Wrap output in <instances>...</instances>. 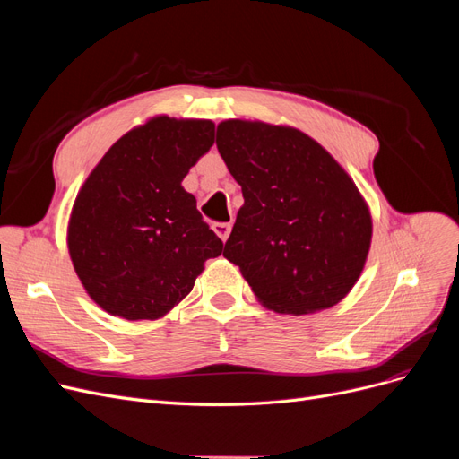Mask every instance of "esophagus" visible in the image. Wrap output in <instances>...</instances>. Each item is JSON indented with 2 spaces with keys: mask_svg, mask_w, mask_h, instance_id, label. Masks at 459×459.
Listing matches in <instances>:
<instances>
[{
  "mask_svg": "<svg viewBox=\"0 0 459 459\" xmlns=\"http://www.w3.org/2000/svg\"><path fill=\"white\" fill-rule=\"evenodd\" d=\"M212 230H214V233L218 235V238H220L221 241H226V239L230 238L231 224H230V221H218V224L212 226Z\"/></svg>",
  "mask_w": 459,
  "mask_h": 459,
  "instance_id": "esophagus-1",
  "label": "esophagus"
}]
</instances>
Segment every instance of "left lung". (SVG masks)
<instances>
[{"mask_svg": "<svg viewBox=\"0 0 459 459\" xmlns=\"http://www.w3.org/2000/svg\"><path fill=\"white\" fill-rule=\"evenodd\" d=\"M216 145L245 199L224 256L277 314L335 307L371 245V214L352 178L297 128L224 120Z\"/></svg>", "mask_w": 459, "mask_h": 459, "instance_id": "left-lung-1", "label": "left lung"}]
</instances>
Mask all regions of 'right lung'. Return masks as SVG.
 I'll use <instances>...</instances> for the list:
<instances>
[{
    "label": "right lung",
    "mask_w": 459,
    "mask_h": 459,
    "mask_svg": "<svg viewBox=\"0 0 459 459\" xmlns=\"http://www.w3.org/2000/svg\"><path fill=\"white\" fill-rule=\"evenodd\" d=\"M214 143L211 120L155 117L124 134L82 186L68 253L88 295L118 317L159 319L221 255L195 197L182 187Z\"/></svg>",
    "instance_id": "obj_1"
}]
</instances>
